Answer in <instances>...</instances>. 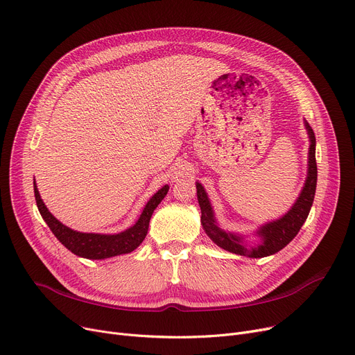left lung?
Wrapping results in <instances>:
<instances>
[{"instance_id":"1","label":"left lung","mask_w":355,"mask_h":355,"mask_svg":"<svg viewBox=\"0 0 355 355\" xmlns=\"http://www.w3.org/2000/svg\"><path fill=\"white\" fill-rule=\"evenodd\" d=\"M304 125L309 138L308 174H306L305 184L301 190L300 197L296 198V201L293 202V206L289 209L288 213H285L282 217H279L276 220L265 223V225H262L256 230L254 234L260 239L257 245L249 246L246 245L243 234L226 232L225 229H221L218 226L206 190H204V187L198 181L196 182L197 198L201 209L202 229L218 248L240 256L256 257V259L266 257L277 253L279 250H282L286 245L291 243L292 239L297 234V232L301 230L312 207L315 190H316V177H318V171H316V159H315V145H316L315 134L306 121H304Z\"/></svg>"}]
</instances>
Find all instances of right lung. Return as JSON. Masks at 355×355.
Returning <instances> with one entry per match:
<instances>
[{
	"label": "right lung",
	"mask_w": 355,
	"mask_h": 355,
	"mask_svg": "<svg viewBox=\"0 0 355 355\" xmlns=\"http://www.w3.org/2000/svg\"><path fill=\"white\" fill-rule=\"evenodd\" d=\"M170 187L164 185L159 189L149 201L145 204V207L137 220L134 226L129 229L116 233V234H101V233H82L78 230H73L67 226H64L62 221L55 218L46 204L43 202L39 190H37V184L34 180V196L35 202L39 211L43 217V220L47 223V226L53 232V234L58 237L60 243L69 249L71 253H74L79 257L92 259V260H102L107 257H114L119 254H126L134 252L146 236L148 227H149V220L154 210L158 207V204L162 201V198L166 196Z\"/></svg>",
	"instance_id": "right-lung-1"
}]
</instances>
